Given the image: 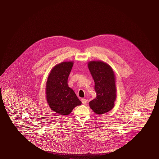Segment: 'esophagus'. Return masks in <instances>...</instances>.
I'll use <instances>...</instances> for the list:
<instances>
[{
	"label": "esophagus",
	"mask_w": 159,
	"mask_h": 159,
	"mask_svg": "<svg viewBox=\"0 0 159 159\" xmlns=\"http://www.w3.org/2000/svg\"><path fill=\"white\" fill-rule=\"evenodd\" d=\"M81 102H82V103L83 104H85L86 102H87V100L86 99H81Z\"/></svg>",
	"instance_id": "1"
}]
</instances>
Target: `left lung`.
<instances>
[{"label":"left lung","mask_w":159,"mask_h":159,"mask_svg":"<svg viewBox=\"0 0 159 159\" xmlns=\"http://www.w3.org/2000/svg\"><path fill=\"white\" fill-rule=\"evenodd\" d=\"M88 68L96 94V98L89 102V106L96 114H103L114 107L116 97L114 73L109 65L101 61L89 62Z\"/></svg>","instance_id":"8db88e82"}]
</instances>
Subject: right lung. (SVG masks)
<instances>
[{
    "label": "right lung",
    "mask_w": 159,
    "mask_h": 159,
    "mask_svg": "<svg viewBox=\"0 0 159 159\" xmlns=\"http://www.w3.org/2000/svg\"><path fill=\"white\" fill-rule=\"evenodd\" d=\"M73 61L62 62L51 70L46 84V98L52 111L61 115L70 114L75 107L81 104L75 93L68 84Z\"/></svg>",
    "instance_id": "obj_1"
}]
</instances>
